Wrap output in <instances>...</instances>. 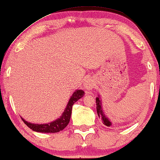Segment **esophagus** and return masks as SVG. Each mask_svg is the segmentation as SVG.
<instances>
[{
	"mask_svg": "<svg viewBox=\"0 0 160 160\" xmlns=\"http://www.w3.org/2000/svg\"><path fill=\"white\" fill-rule=\"evenodd\" d=\"M94 82L93 81L92 79H87V80L84 82V88L87 90H91L94 88Z\"/></svg>",
	"mask_w": 160,
	"mask_h": 160,
	"instance_id": "1",
	"label": "esophagus"
}]
</instances>
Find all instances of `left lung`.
Segmentation results:
<instances>
[{"label":"left lung","mask_w":160,"mask_h":160,"mask_svg":"<svg viewBox=\"0 0 160 160\" xmlns=\"http://www.w3.org/2000/svg\"><path fill=\"white\" fill-rule=\"evenodd\" d=\"M96 105H97V112H98V117L102 120V123L108 127H111L112 125V122L109 120V118L105 114L103 108H102V102L100 94H98L96 98Z\"/></svg>","instance_id":"1"}]
</instances>
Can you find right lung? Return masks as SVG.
Listing matches in <instances>:
<instances>
[{
	"label": "right lung",
	"mask_w": 160,
	"mask_h": 160,
	"mask_svg": "<svg viewBox=\"0 0 160 160\" xmlns=\"http://www.w3.org/2000/svg\"><path fill=\"white\" fill-rule=\"evenodd\" d=\"M85 92L84 91L81 89H77L75 92L73 93V94L71 96V98L68 100L66 107L62 112L61 116L57 120L49 123H45V124H35V123H32L24 120L22 118V120L23 122L27 125L30 129L32 131H36V132L40 133H57L59 131L63 130L64 128L67 126L68 123H69L71 114H72V106L77 101L80 100L84 96Z\"/></svg>",
	"instance_id": "add662e5"
}]
</instances>
